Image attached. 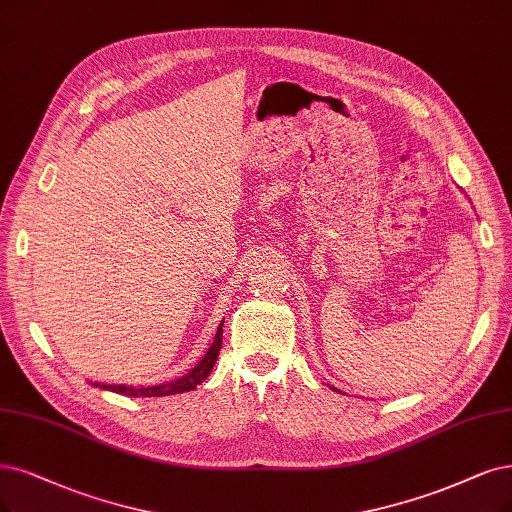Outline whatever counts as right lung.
I'll use <instances>...</instances> for the list:
<instances>
[{
    "instance_id": "1",
    "label": "right lung",
    "mask_w": 512,
    "mask_h": 512,
    "mask_svg": "<svg viewBox=\"0 0 512 512\" xmlns=\"http://www.w3.org/2000/svg\"><path fill=\"white\" fill-rule=\"evenodd\" d=\"M223 320L221 325L215 333V339L211 348H208V352L202 356V361L189 371L185 373L183 377H179V380L175 382H168V384H160V386H149V388H132V386H101V384H94V386H101L105 390H111V392H118V394H124V396H168V394H179V392H189L194 390L196 386H200L208 373L213 371L215 363H217V356H219V350H221V342H223Z\"/></svg>"
}]
</instances>
